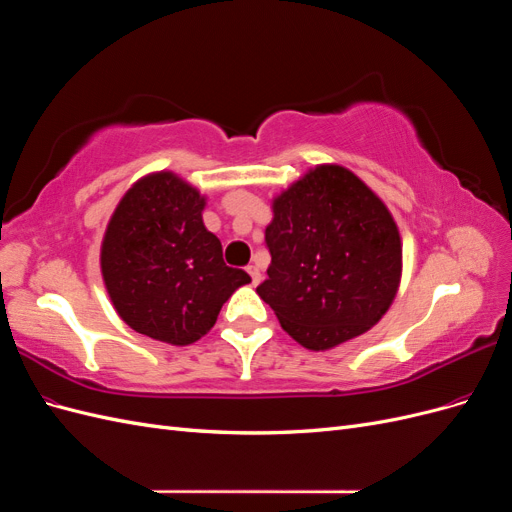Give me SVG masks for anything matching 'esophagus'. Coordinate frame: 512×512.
Here are the masks:
<instances>
[{
	"label": "esophagus",
	"mask_w": 512,
	"mask_h": 512,
	"mask_svg": "<svg viewBox=\"0 0 512 512\" xmlns=\"http://www.w3.org/2000/svg\"><path fill=\"white\" fill-rule=\"evenodd\" d=\"M247 273H250V277H252V286H258V282H260V271H258V267L250 265V267H247Z\"/></svg>",
	"instance_id": "obj_1"
}]
</instances>
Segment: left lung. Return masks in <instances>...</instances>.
<instances>
[{
    "label": "left lung",
    "instance_id": "1",
    "mask_svg": "<svg viewBox=\"0 0 512 512\" xmlns=\"http://www.w3.org/2000/svg\"><path fill=\"white\" fill-rule=\"evenodd\" d=\"M271 254L256 292L282 329L309 350L369 331L391 307L401 277L393 215L344 166L322 164L273 200Z\"/></svg>",
    "mask_w": 512,
    "mask_h": 512
}]
</instances>
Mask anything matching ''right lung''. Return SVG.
<instances>
[{"mask_svg": "<svg viewBox=\"0 0 512 512\" xmlns=\"http://www.w3.org/2000/svg\"><path fill=\"white\" fill-rule=\"evenodd\" d=\"M205 198L173 173L136 181L102 241V277L117 314L136 333L188 346L218 320L222 305L250 284L226 267L220 239L203 224Z\"/></svg>", "mask_w": 512, "mask_h": 512, "instance_id": "obj_1", "label": "right lung"}]
</instances>
